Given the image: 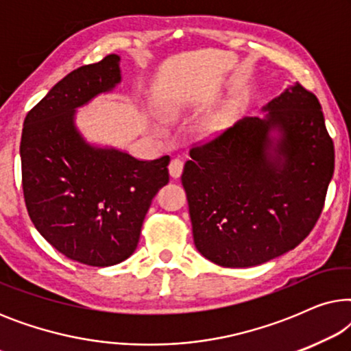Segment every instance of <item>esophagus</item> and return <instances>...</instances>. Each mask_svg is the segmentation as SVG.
<instances>
[{
  "label": "esophagus",
  "mask_w": 351,
  "mask_h": 351,
  "mask_svg": "<svg viewBox=\"0 0 351 351\" xmlns=\"http://www.w3.org/2000/svg\"><path fill=\"white\" fill-rule=\"evenodd\" d=\"M182 171H184V161L179 160V158H174V160L169 162V174L172 179H179Z\"/></svg>",
  "instance_id": "34e87169"
}]
</instances>
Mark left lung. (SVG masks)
Instances as JSON below:
<instances>
[{
	"instance_id": "1",
	"label": "left lung",
	"mask_w": 351,
	"mask_h": 351,
	"mask_svg": "<svg viewBox=\"0 0 351 351\" xmlns=\"http://www.w3.org/2000/svg\"><path fill=\"white\" fill-rule=\"evenodd\" d=\"M263 110L265 118H243L191 147L182 172L195 246L220 267H256L299 246L334 174V143L313 93L295 83Z\"/></svg>"
}]
</instances>
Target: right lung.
<instances>
[{
	"mask_svg": "<svg viewBox=\"0 0 351 351\" xmlns=\"http://www.w3.org/2000/svg\"><path fill=\"white\" fill-rule=\"evenodd\" d=\"M121 81L119 57L80 66L27 113L22 129V189L33 225L65 257L110 267L136 251L156 191L169 182V156L141 161L89 145L75 110Z\"/></svg>",
	"mask_w": 351,
	"mask_h": 351,
	"instance_id": "right-lung-1",
	"label": "right lung"
}]
</instances>
